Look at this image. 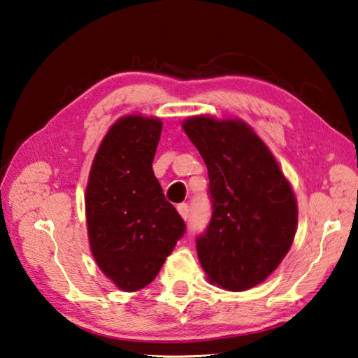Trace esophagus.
<instances>
[{"instance_id": "34e87169", "label": "esophagus", "mask_w": 358, "mask_h": 358, "mask_svg": "<svg viewBox=\"0 0 358 358\" xmlns=\"http://www.w3.org/2000/svg\"><path fill=\"white\" fill-rule=\"evenodd\" d=\"M177 211L181 217H183L185 220L189 219V206H187L186 203H181L177 206Z\"/></svg>"}]
</instances>
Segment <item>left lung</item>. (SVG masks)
I'll return each instance as SVG.
<instances>
[{"instance_id": "left-lung-1", "label": "left lung", "mask_w": 358, "mask_h": 358, "mask_svg": "<svg viewBox=\"0 0 358 358\" xmlns=\"http://www.w3.org/2000/svg\"><path fill=\"white\" fill-rule=\"evenodd\" d=\"M181 128L203 158L213 216L197 239L211 285L245 291L264 282L287 257L297 230V200L274 155L239 117L200 114Z\"/></svg>"}]
</instances>
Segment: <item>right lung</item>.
Returning <instances> with one entry per match:
<instances>
[{
  "mask_svg": "<svg viewBox=\"0 0 358 358\" xmlns=\"http://www.w3.org/2000/svg\"><path fill=\"white\" fill-rule=\"evenodd\" d=\"M161 131L159 117H120L101 139L89 172L84 203L90 252L125 292L152 283L185 233L152 169Z\"/></svg>",
  "mask_w": 358,
  "mask_h": 358,
  "instance_id": "1",
  "label": "right lung"
}]
</instances>
